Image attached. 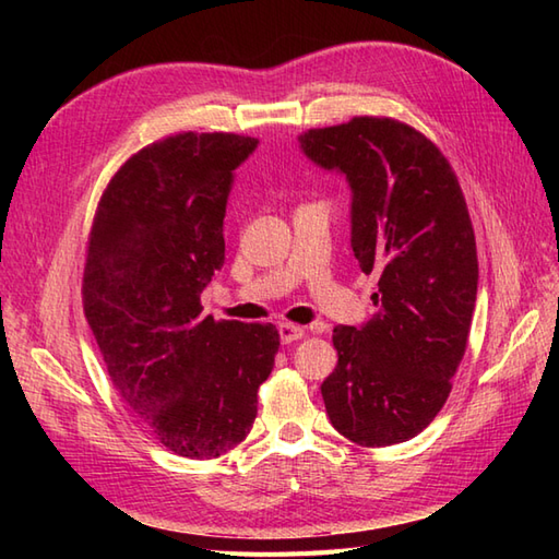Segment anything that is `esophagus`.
<instances>
[{
	"mask_svg": "<svg viewBox=\"0 0 559 559\" xmlns=\"http://www.w3.org/2000/svg\"><path fill=\"white\" fill-rule=\"evenodd\" d=\"M278 336H281V343L300 341L305 336V329L298 326V324H281L278 326Z\"/></svg>",
	"mask_w": 559,
	"mask_h": 559,
	"instance_id": "1",
	"label": "esophagus"
}]
</instances>
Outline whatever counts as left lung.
<instances>
[{"mask_svg": "<svg viewBox=\"0 0 559 559\" xmlns=\"http://www.w3.org/2000/svg\"><path fill=\"white\" fill-rule=\"evenodd\" d=\"M307 158L350 187V247L377 273V314L336 326L322 396L360 447L408 442L442 411L466 353L478 254L466 199L430 139L391 117H353L298 136Z\"/></svg>", "mask_w": 559, "mask_h": 559, "instance_id": "8db88e82", "label": "left lung"}]
</instances>
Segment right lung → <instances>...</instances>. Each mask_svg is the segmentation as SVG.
Wrapping results in <instances>:
<instances>
[{
    "label": "right lung",
    "instance_id": "1",
    "mask_svg": "<svg viewBox=\"0 0 559 559\" xmlns=\"http://www.w3.org/2000/svg\"><path fill=\"white\" fill-rule=\"evenodd\" d=\"M257 144L185 132L141 148L103 192L88 235V326L115 389L177 456L216 459L242 442L281 346L273 324L201 317L225 261L235 168Z\"/></svg>",
    "mask_w": 559,
    "mask_h": 559
}]
</instances>
